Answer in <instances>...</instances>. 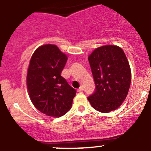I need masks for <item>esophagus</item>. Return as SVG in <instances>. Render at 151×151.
<instances>
[{"instance_id": "1", "label": "esophagus", "mask_w": 151, "mask_h": 151, "mask_svg": "<svg viewBox=\"0 0 151 151\" xmlns=\"http://www.w3.org/2000/svg\"><path fill=\"white\" fill-rule=\"evenodd\" d=\"M83 91V86H81L80 88L78 89V92H81V91Z\"/></svg>"}]
</instances>
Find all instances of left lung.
I'll use <instances>...</instances> for the list:
<instances>
[{"label": "left lung", "mask_w": 151, "mask_h": 151, "mask_svg": "<svg viewBox=\"0 0 151 151\" xmlns=\"http://www.w3.org/2000/svg\"><path fill=\"white\" fill-rule=\"evenodd\" d=\"M95 91L88 97L92 107L103 113L116 109L126 99L131 83L127 57L118 46L105 45L88 57Z\"/></svg>", "instance_id": "left-lung-1"}]
</instances>
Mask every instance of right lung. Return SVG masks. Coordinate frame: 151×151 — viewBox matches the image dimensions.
Here are the masks:
<instances>
[{
  "label": "right lung",
  "instance_id": "obj_1",
  "mask_svg": "<svg viewBox=\"0 0 151 151\" xmlns=\"http://www.w3.org/2000/svg\"><path fill=\"white\" fill-rule=\"evenodd\" d=\"M68 58L55 45L35 50L30 60L27 83L31 101L43 114L60 117L70 109L76 91L61 76Z\"/></svg>",
  "mask_w": 151,
  "mask_h": 151
}]
</instances>
